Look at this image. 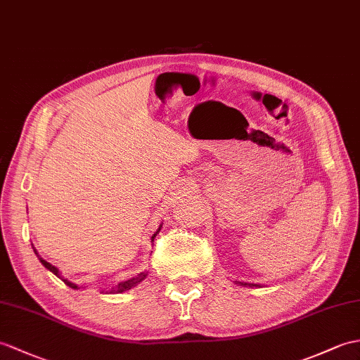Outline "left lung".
<instances>
[{"mask_svg":"<svg viewBox=\"0 0 360 360\" xmlns=\"http://www.w3.org/2000/svg\"><path fill=\"white\" fill-rule=\"evenodd\" d=\"M236 283H239V285H248V287H259V285H256V283H244V282H236Z\"/></svg>","mask_w":360,"mask_h":360,"instance_id":"obj_1","label":"left lung"}]
</instances>
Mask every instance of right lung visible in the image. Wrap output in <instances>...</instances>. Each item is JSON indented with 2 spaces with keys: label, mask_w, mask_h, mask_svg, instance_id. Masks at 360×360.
I'll return each mask as SVG.
<instances>
[{
  "label": "right lung",
  "mask_w": 360,
  "mask_h": 360,
  "mask_svg": "<svg viewBox=\"0 0 360 360\" xmlns=\"http://www.w3.org/2000/svg\"><path fill=\"white\" fill-rule=\"evenodd\" d=\"M161 227H162V225H160V229L156 230V233H155V235L152 236V240H155V238H156L158 233L161 231ZM33 252H35V255L38 256L39 262L43 264V265L46 266V269H47L49 271H52V273L56 276V278H60V279H61V281L65 283V285H69V287H70V288H73V290H78V288H79V287L77 285V283L70 282L69 279H64V278H63V274L60 273V270H58L55 265H52V264H50V262L44 261V259L41 257V256L37 253V250H35V248H33ZM147 274H148V271H142V273H139L138 276H135V278H131V279H129V281H122V282H120V283H116V285H113L112 288H108V290L103 291V293H110V295H118V293H124V291H127V290H131L133 287H136L139 282H142V281H144V279L147 278Z\"/></svg>",
  "instance_id": "obj_1"
}]
</instances>
